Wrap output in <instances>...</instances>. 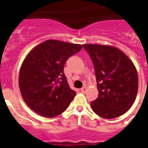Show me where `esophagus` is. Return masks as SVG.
<instances>
[{
    "instance_id": "obj_1",
    "label": "esophagus",
    "mask_w": 148,
    "mask_h": 148,
    "mask_svg": "<svg viewBox=\"0 0 148 148\" xmlns=\"http://www.w3.org/2000/svg\"><path fill=\"white\" fill-rule=\"evenodd\" d=\"M80 90H81V92H82V93H86V90H87V88L86 86H84V87H82V88Z\"/></svg>"
}]
</instances>
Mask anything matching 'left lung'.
<instances>
[{
  "instance_id": "1",
  "label": "left lung",
  "mask_w": 148,
  "mask_h": 148,
  "mask_svg": "<svg viewBox=\"0 0 148 148\" xmlns=\"http://www.w3.org/2000/svg\"><path fill=\"white\" fill-rule=\"evenodd\" d=\"M93 62L98 97L90 103L93 111L106 119L125 113L133 105L138 91L135 66L121 50L112 46L84 44Z\"/></svg>"
}]
</instances>
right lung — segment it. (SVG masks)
Listing matches in <instances>:
<instances>
[{"instance_id": "add662e5", "label": "right lung", "mask_w": 148, "mask_h": 148, "mask_svg": "<svg viewBox=\"0 0 148 148\" xmlns=\"http://www.w3.org/2000/svg\"><path fill=\"white\" fill-rule=\"evenodd\" d=\"M82 48L80 44L49 39L29 52L21 66L19 86L30 109L45 117L67 109L76 92L69 86L64 64Z\"/></svg>"}]
</instances>
